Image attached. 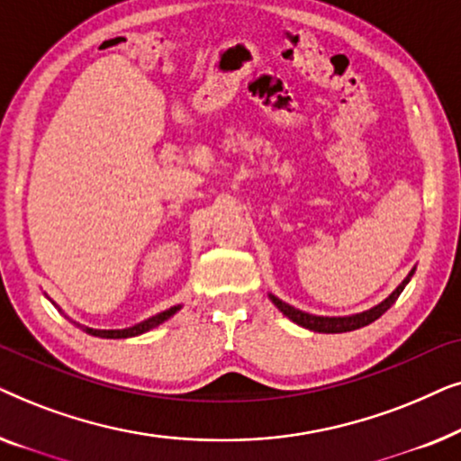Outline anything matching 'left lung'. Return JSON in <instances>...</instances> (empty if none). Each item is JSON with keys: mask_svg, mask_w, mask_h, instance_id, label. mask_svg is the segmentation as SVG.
Returning a JSON list of instances; mask_svg holds the SVG:
<instances>
[{"mask_svg": "<svg viewBox=\"0 0 461 461\" xmlns=\"http://www.w3.org/2000/svg\"><path fill=\"white\" fill-rule=\"evenodd\" d=\"M413 276V270L409 273V276L405 281L401 283L399 287L394 289L393 294L388 295L386 300L382 302V304H377L371 308V311H365L361 314H352V317H314V314H308V312H302L298 308L285 304V302H281L279 298H275V295H270V300H273V304L279 308V311L285 314L294 321V323H298L302 327H306V330L311 331H319V333H342V331H352V330H358V327H365L369 323H374L375 319H380L384 312L388 311L390 306L394 304L396 300H399V295L405 285L409 283V279Z\"/></svg>", "mask_w": 461, "mask_h": 461, "instance_id": "1", "label": "left lung"}]
</instances>
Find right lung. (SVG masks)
Masks as SVG:
<instances>
[{
    "label": "right lung",
    "mask_w": 461,
    "mask_h": 461,
    "mask_svg": "<svg viewBox=\"0 0 461 461\" xmlns=\"http://www.w3.org/2000/svg\"><path fill=\"white\" fill-rule=\"evenodd\" d=\"M180 306H172L167 308V311H163L159 314H155V317H150L147 321H142V323H138L134 327H128V330H86L87 333H92V336L96 338H111V339H117V338H131V336H140V333L153 330V327L161 325L163 321H167L172 314L178 311Z\"/></svg>",
    "instance_id": "right-lung-1"
}]
</instances>
